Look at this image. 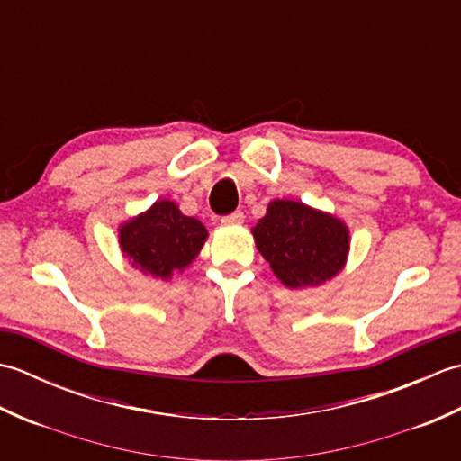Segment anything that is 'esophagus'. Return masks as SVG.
<instances>
[{"label":"esophagus","instance_id":"34e87169","mask_svg":"<svg viewBox=\"0 0 461 461\" xmlns=\"http://www.w3.org/2000/svg\"><path fill=\"white\" fill-rule=\"evenodd\" d=\"M243 218H246V215H243V212H233L230 215H225L221 221L225 225H240V223H243Z\"/></svg>","mask_w":461,"mask_h":461}]
</instances>
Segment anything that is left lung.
<instances>
[{"instance_id":"1","label":"left lung","mask_w":461,"mask_h":461,"mask_svg":"<svg viewBox=\"0 0 461 461\" xmlns=\"http://www.w3.org/2000/svg\"><path fill=\"white\" fill-rule=\"evenodd\" d=\"M251 233L258 251L289 289L325 285L347 266L348 225L335 213L303 202H269Z\"/></svg>"}]
</instances>
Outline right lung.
Instances as JSON below:
<instances>
[{
  "label": "right lung",
  "mask_w": 461,
  "mask_h": 461,
  "mask_svg": "<svg viewBox=\"0 0 461 461\" xmlns=\"http://www.w3.org/2000/svg\"><path fill=\"white\" fill-rule=\"evenodd\" d=\"M208 230L184 215L172 200H156L149 210L119 225V246L134 269L168 281L200 256Z\"/></svg>",
  "instance_id": "right-lung-1"
}]
</instances>
